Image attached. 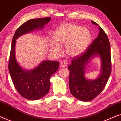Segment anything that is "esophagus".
<instances>
[{
  "label": "esophagus",
  "instance_id": "esophagus-1",
  "mask_svg": "<svg viewBox=\"0 0 121 121\" xmlns=\"http://www.w3.org/2000/svg\"><path fill=\"white\" fill-rule=\"evenodd\" d=\"M68 63L65 60H61L60 62V66L61 67H65L67 66Z\"/></svg>",
  "mask_w": 121,
  "mask_h": 121
}]
</instances>
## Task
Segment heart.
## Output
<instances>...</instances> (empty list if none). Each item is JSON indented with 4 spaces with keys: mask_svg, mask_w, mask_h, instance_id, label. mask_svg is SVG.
Returning <instances> with one entry per match:
<instances>
[{
    "mask_svg": "<svg viewBox=\"0 0 121 121\" xmlns=\"http://www.w3.org/2000/svg\"><path fill=\"white\" fill-rule=\"evenodd\" d=\"M53 42L51 49L57 54L60 53V45L65 44V50L70 57H77L83 53L91 42L92 35L87 28L78 25L67 23L55 30L52 35Z\"/></svg>",
    "mask_w": 121,
    "mask_h": 121,
    "instance_id": "obj_1",
    "label": "heart"
}]
</instances>
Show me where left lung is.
<instances>
[{
  "mask_svg": "<svg viewBox=\"0 0 121 121\" xmlns=\"http://www.w3.org/2000/svg\"><path fill=\"white\" fill-rule=\"evenodd\" d=\"M92 24L99 25L94 21ZM97 37L80 56L73 58L72 64L68 67L70 70L69 85L72 95L82 101L93 100L100 94L106 85L111 72L110 44L107 35L100 26ZM100 59V73L95 79L85 77L86 69L94 57Z\"/></svg>",
  "mask_w": 121,
  "mask_h": 121,
  "instance_id": "left-lung-1",
  "label": "left lung"
}]
</instances>
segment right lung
Returning a JSON list of instances; mask_svg holds the SVG:
<instances>
[{
	"instance_id": "1",
	"label": "right lung",
	"mask_w": 121,
	"mask_h": 121,
	"mask_svg": "<svg viewBox=\"0 0 121 121\" xmlns=\"http://www.w3.org/2000/svg\"><path fill=\"white\" fill-rule=\"evenodd\" d=\"M51 19L43 17L26 21L16 30L12 39L9 63L10 75L17 92L30 100H39L47 94L50 89L49 79L58 70L59 62L45 60L31 70L23 68L16 58V41L23 35L42 30Z\"/></svg>"
}]
</instances>
